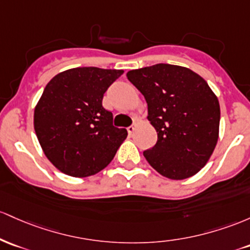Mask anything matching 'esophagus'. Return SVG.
Masks as SVG:
<instances>
[{"instance_id": "obj_1", "label": "esophagus", "mask_w": 250, "mask_h": 250, "mask_svg": "<svg viewBox=\"0 0 250 250\" xmlns=\"http://www.w3.org/2000/svg\"><path fill=\"white\" fill-rule=\"evenodd\" d=\"M137 126H138V125H137L136 122H134L133 124L131 125V126H128V127H127V132H128V134H132V133L134 132V130H136V128H137Z\"/></svg>"}]
</instances>
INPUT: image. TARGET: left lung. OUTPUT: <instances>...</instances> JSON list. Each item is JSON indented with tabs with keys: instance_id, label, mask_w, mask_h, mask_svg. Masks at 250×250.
Returning a JSON list of instances; mask_svg holds the SVG:
<instances>
[{
	"instance_id": "1",
	"label": "left lung",
	"mask_w": 250,
	"mask_h": 250,
	"mask_svg": "<svg viewBox=\"0 0 250 250\" xmlns=\"http://www.w3.org/2000/svg\"><path fill=\"white\" fill-rule=\"evenodd\" d=\"M147 103L156 145L144 151L164 177L181 181L196 175L214 152L220 132V104L207 81L187 67L157 63L127 72Z\"/></svg>"
}]
</instances>
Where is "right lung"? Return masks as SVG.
<instances>
[{
	"mask_svg": "<svg viewBox=\"0 0 250 250\" xmlns=\"http://www.w3.org/2000/svg\"><path fill=\"white\" fill-rule=\"evenodd\" d=\"M123 73L77 67L59 73L44 87L34 110V130L43 153L61 172L88 177L116 156L127 131L113 126L103 97Z\"/></svg>",
	"mask_w": 250,
	"mask_h": 250,
	"instance_id": "1",
	"label": "right lung"
}]
</instances>
